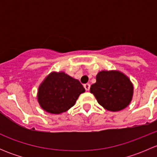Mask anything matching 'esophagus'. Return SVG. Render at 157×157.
I'll list each match as a JSON object with an SVG mask.
<instances>
[{
  "label": "esophagus",
  "mask_w": 157,
  "mask_h": 157,
  "mask_svg": "<svg viewBox=\"0 0 157 157\" xmlns=\"http://www.w3.org/2000/svg\"><path fill=\"white\" fill-rule=\"evenodd\" d=\"M83 86H84L85 90H86V91H89V90H90V83H86V84L83 85Z\"/></svg>",
  "instance_id": "34e87169"
}]
</instances>
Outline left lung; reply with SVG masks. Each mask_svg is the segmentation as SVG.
<instances>
[{
  "label": "left lung",
  "instance_id": "8db88e82",
  "mask_svg": "<svg viewBox=\"0 0 157 157\" xmlns=\"http://www.w3.org/2000/svg\"><path fill=\"white\" fill-rule=\"evenodd\" d=\"M134 87L129 78L118 71H102L91 85L90 93L99 105L111 112L125 109L131 102Z\"/></svg>",
  "mask_w": 157,
  "mask_h": 157
}]
</instances>
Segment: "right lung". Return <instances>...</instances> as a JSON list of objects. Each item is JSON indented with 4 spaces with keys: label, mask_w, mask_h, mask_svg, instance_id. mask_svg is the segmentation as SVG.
I'll return each mask as SVG.
<instances>
[{
    "label": "right lung",
    "mask_w": 157,
    "mask_h": 157,
    "mask_svg": "<svg viewBox=\"0 0 157 157\" xmlns=\"http://www.w3.org/2000/svg\"><path fill=\"white\" fill-rule=\"evenodd\" d=\"M85 89L78 80L64 72H52L40 84L38 102L48 113L61 114L74 106Z\"/></svg>",
    "instance_id": "right-lung-1"
}]
</instances>
